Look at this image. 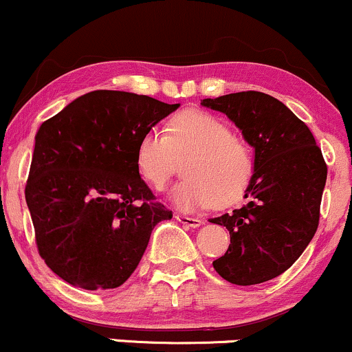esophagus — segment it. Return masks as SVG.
<instances>
[{
    "instance_id": "34e87169",
    "label": "esophagus",
    "mask_w": 352,
    "mask_h": 352,
    "mask_svg": "<svg viewBox=\"0 0 352 352\" xmlns=\"http://www.w3.org/2000/svg\"><path fill=\"white\" fill-rule=\"evenodd\" d=\"M175 218H177V221H180V223L185 225V227L197 228V227H200V225H201V220H199V218L187 217V215H180V213H177Z\"/></svg>"
}]
</instances>
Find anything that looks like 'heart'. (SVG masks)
<instances>
[{"label":"heart","instance_id":"heart-1","mask_svg":"<svg viewBox=\"0 0 352 352\" xmlns=\"http://www.w3.org/2000/svg\"><path fill=\"white\" fill-rule=\"evenodd\" d=\"M193 153L185 165L187 177L173 188L172 199L184 210L235 204L254 175V153L233 134L223 119L200 109H187L168 120L165 132L152 127L140 135L135 165L140 177L164 190L175 170L177 157Z\"/></svg>","mask_w":352,"mask_h":352}]
</instances>
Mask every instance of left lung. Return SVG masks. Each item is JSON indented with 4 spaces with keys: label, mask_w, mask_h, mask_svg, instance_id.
Listing matches in <instances>:
<instances>
[{
    "label": "left lung",
    "mask_w": 352,
    "mask_h": 352,
    "mask_svg": "<svg viewBox=\"0 0 352 352\" xmlns=\"http://www.w3.org/2000/svg\"><path fill=\"white\" fill-rule=\"evenodd\" d=\"M223 112L254 148V175L232 213L210 218L230 232L227 253L213 268L233 285L250 286L280 276L313 240L319 223L326 167L321 148L302 120L265 92L245 91L204 99Z\"/></svg>",
    "instance_id": "left-lung-1"
}]
</instances>
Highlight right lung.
Instances as JSON below:
<instances>
[{"mask_svg":"<svg viewBox=\"0 0 352 352\" xmlns=\"http://www.w3.org/2000/svg\"><path fill=\"white\" fill-rule=\"evenodd\" d=\"M179 106L92 91L41 124L24 195L38 252L64 281L117 288L142 260L153 227L172 218L137 170L135 148Z\"/></svg>","mask_w":352,"mask_h":352,"instance_id":"add662e5","label":"right lung"}]
</instances>
